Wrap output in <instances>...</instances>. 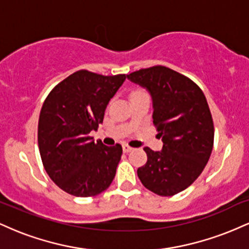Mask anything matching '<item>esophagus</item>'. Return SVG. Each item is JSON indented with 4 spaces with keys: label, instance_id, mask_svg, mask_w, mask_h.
<instances>
[{
    "label": "esophagus",
    "instance_id": "obj_1",
    "mask_svg": "<svg viewBox=\"0 0 249 249\" xmlns=\"http://www.w3.org/2000/svg\"><path fill=\"white\" fill-rule=\"evenodd\" d=\"M133 148L131 147V146H128V145H123V151H124L125 153H128V152H131V151H132Z\"/></svg>",
    "mask_w": 249,
    "mask_h": 249
}]
</instances>
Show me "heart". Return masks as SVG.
<instances>
[{
    "label": "heart",
    "instance_id": "b5f03b06",
    "mask_svg": "<svg viewBox=\"0 0 249 249\" xmlns=\"http://www.w3.org/2000/svg\"><path fill=\"white\" fill-rule=\"evenodd\" d=\"M142 92H145V91L142 90H134L132 92V95H137V93H142Z\"/></svg>",
    "mask_w": 249,
    "mask_h": 249
}]
</instances>
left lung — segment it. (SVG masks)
I'll use <instances>...</instances> for the list:
<instances>
[{
	"instance_id": "left-lung-1",
	"label": "left lung",
	"mask_w": 249,
	"mask_h": 249,
	"mask_svg": "<svg viewBox=\"0 0 249 249\" xmlns=\"http://www.w3.org/2000/svg\"><path fill=\"white\" fill-rule=\"evenodd\" d=\"M127 78L150 91L153 124L164 142L160 152L144 147L147 161L137 173L151 192L172 196L196 181L212 153L214 125L206 97L192 79L162 65Z\"/></svg>"
}]
</instances>
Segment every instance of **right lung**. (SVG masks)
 <instances>
[{"mask_svg":"<svg viewBox=\"0 0 249 249\" xmlns=\"http://www.w3.org/2000/svg\"><path fill=\"white\" fill-rule=\"evenodd\" d=\"M126 75L104 76L78 70L45 98L38 119V148L53 182L75 196H95L110 186L122 145L95 142L90 132L103 123L107 103Z\"/></svg>","mask_w":249,"mask_h":249,"instance_id":"1","label":"right lung"}]
</instances>
